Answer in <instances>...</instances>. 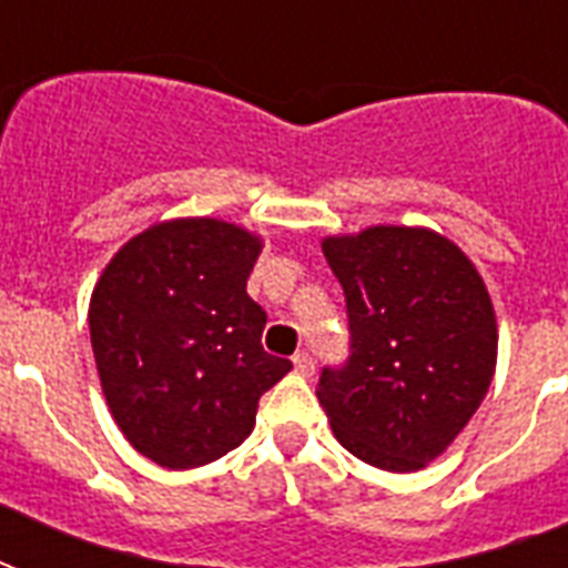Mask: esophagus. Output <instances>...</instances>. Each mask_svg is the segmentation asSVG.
I'll list each match as a JSON object with an SVG mask.
<instances>
[{
    "instance_id": "esophagus-1",
    "label": "esophagus",
    "mask_w": 568,
    "mask_h": 568,
    "mask_svg": "<svg viewBox=\"0 0 568 568\" xmlns=\"http://www.w3.org/2000/svg\"><path fill=\"white\" fill-rule=\"evenodd\" d=\"M294 372L301 374V377H312V374H315V363H312V356L310 354L294 356Z\"/></svg>"
}]
</instances>
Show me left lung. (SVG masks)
<instances>
[{"instance_id":"1","label":"left lung","mask_w":568,"mask_h":568,"mask_svg":"<svg viewBox=\"0 0 568 568\" xmlns=\"http://www.w3.org/2000/svg\"><path fill=\"white\" fill-rule=\"evenodd\" d=\"M345 288L351 356L324 368L336 439L386 471H418L457 439L489 392L498 324L471 258L424 226L321 241Z\"/></svg>"}]
</instances>
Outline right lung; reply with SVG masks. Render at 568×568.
Segmentation results:
<instances>
[{"mask_svg":"<svg viewBox=\"0 0 568 568\" xmlns=\"http://www.w3.org/2000/svg\"><path fill=\"white\" fill-rule=\"evenodd\" d=\"M262 239L214 217L155 223L93 285L91 345L102 395L129 445L164 468L230 454L258 397L292 372L265 354V310L247 294Z\"/></svg>","mask_w":568,"mask_h":568,"instance_id":"obj_1","label":"right lung"}]
</instances>
